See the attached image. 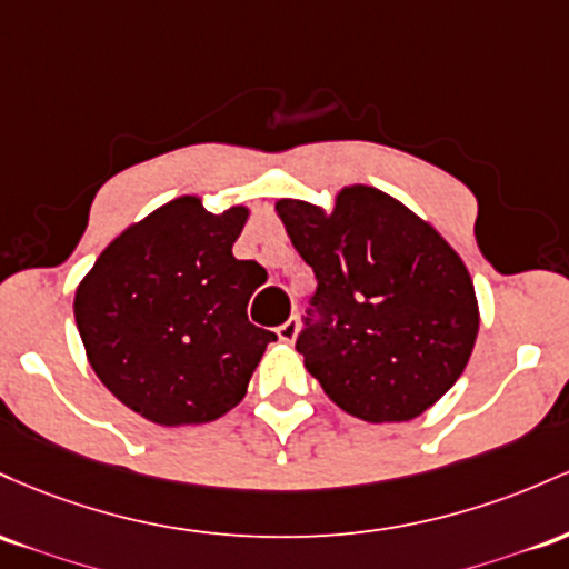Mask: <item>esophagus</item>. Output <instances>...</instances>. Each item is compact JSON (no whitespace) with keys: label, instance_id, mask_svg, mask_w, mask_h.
Returning <instances> with one entry per match:
<instances>
[{"label":"esophagus","instance_id":"esophagus-1","mask_svg":"<svg viewBox=\"0 0 569 569\" xmlns=\"http://www.w3.org/2000/svg\"><path fill=\"white\" fill-rule=\"evenodd\" d=\"M298 333H301V322H298V317H290L284 325H279V328H277L279 341H284V343L296 341Z\"/></svg>","mask_w":569,"mask_h":569}]
</instances>
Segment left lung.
Instances as JSON below:
<instances>
[{"instance_id":"8db88e82","label":"left lung","mask_w":569,"mask_h":569,"mask_svg":"<svg viewBox=\"0 0 569 569\" xmlns=\"http://www.w3.org/2000/svg\"><path fill=\"white\" fill-rule=\"evenodd\" d=\"M277 217L317 277V322L296 349L338 408L370 425L436 406L473 355L481 311L459 252L430 222L370 184L333 209L279 199Z\"/></svg>"}]
</instances>
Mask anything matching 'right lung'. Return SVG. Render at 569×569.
<instances>
[{
	"label": "right lung",
	"mask_w": 569,
	"mask_h": 569,
	"mask_svg": "<svg viewBox=\"0 0 569 569\" xmlns=\"http://www.w3.org/2000/svg\"><path fill=\"white\" fill-rule=\"evenodd\" d=\"M250 209L180 196L114 236L74 290L86 357L114 398L161 427L207 425L244 400L271 330L247 303L266 268L236 260Z\"/></svg>",
	"instance_id": "1"
}]
</instances>
